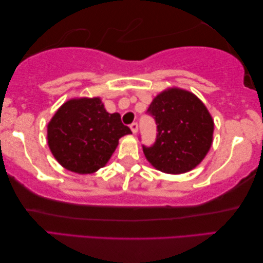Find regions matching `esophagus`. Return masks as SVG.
I'll list each match as a JSON object with an SVG mask.
<instances>
[{"instance_id":"esophagus-1","label":"esophagus","mask_w":263,"mask_h":263,"mask_svg":"<svg viewBox=\"0 0 263 263\" xmlns=\"http://www.w3.org/2000/svg\"><path fill=\"white\" fill-rule=\"evenodd\" d=\"M130 129H132L133 134H136L137 130H139V124H137L136 122H133V123L130 124Z\"/></svg>"}]
</instances>
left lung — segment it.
Segmentation results:
<instances>
[{"instance_id":"1","label":"left lung","mask_w":263,"mask_h":263,"mask_svg":"<svg viewBox=\"0 0 263 263\" xmlns=\"http://www.w3.org/2000/svg\"><path fill=\"white\" fill-rule=\"evenodd\" d=\"M148 113L157 124L156 142L143 153L155 169L179 175L204 160L213 142L214 122L206 106L186 89L171 87L157 94Z\"/></svg>"}]
</instances>
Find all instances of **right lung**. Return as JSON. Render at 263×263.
Segmentation results:
<instances>
[{
    "label": "right lung",
    "mask_w": 263,
    "mask_h": 263,
    "mask_svg": "<svg viewBox=\"0 0 263 263\" xmlns=\"http://www.w3.org/2000/svg\"><path fill=\"white\" fill-rule=\"evenodd\" d=\"M132 130L119 113L110 114L99 97L64 102L47 123V144L66 170L86 175L107 164L122 136Z\"/></svg>",
    "instance_id": "1"
}]
</instances>
